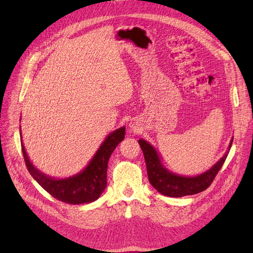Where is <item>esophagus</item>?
<instances>
[{
    "mask_svg": "<svg viewBox=\"0 0 253 253\" xmlns=\"http://www.w3.org/2000/svg\"><path fill=\"white\" fill-rule=\"evenodd\" d=\"M129 128H130V130L132 131V132H138L139 131V127H138V125L136 124V123H134V122H131L130 124H129Z\"/></svg>",
    "mask_w": 253,
    "mask_h": 253,
    "instance_id": "34e87169",
    "label": "esophagus"
}]
</instances>
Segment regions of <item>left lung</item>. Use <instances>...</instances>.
I'll use <instances>...</instances> for the list:
<instances>
[{
    "label": "left lung",
    "instance_id": "obj_1",
    "mask_svg": "<svg viewBox=\"0 0 253 253\" xmlns=\"http://www.w3.org/2000/svg\"><path fill=\"white\" fill-rule=\"evenodd\" d=\"M232 141L233 139H231L229 143L228 151L231 148ZM138 143L143 151L144 158H145L149 182L159 193L169 197L193 195L207 189L212 183L216 174L219 172L228 155L227 151L217 163L214 164L206 172L197 176L186 177L177 175L166 169L161 163L155 148L146 140L140 139Z\"/></svg>",
    "mask_w": 253,
    "mask_h": 253
}]
</instances>
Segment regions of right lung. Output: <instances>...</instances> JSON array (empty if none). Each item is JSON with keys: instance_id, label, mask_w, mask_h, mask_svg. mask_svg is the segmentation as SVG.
<instances>
[{"instance_id": "obj_1", "label": "right lung", "mask_w": 253, "mask_h": 253, "mask_svg": "<svg viewBox=\"0 0 253 253\" xmlns=\"http://www.w3.org/2000/svg\"><path fill=\"white\" fill-rule=\"evenodd\" d=\"M125 127L110 133L88 166L75 176L55 179L40 172L30 161L23 142L21 143L27 169L32 177L56 199L69 204L91 203L97 200L107 186V167L109 158L118 144L124 139ZM22 137V135H21Z\"/></svg>"}]
</instances>
